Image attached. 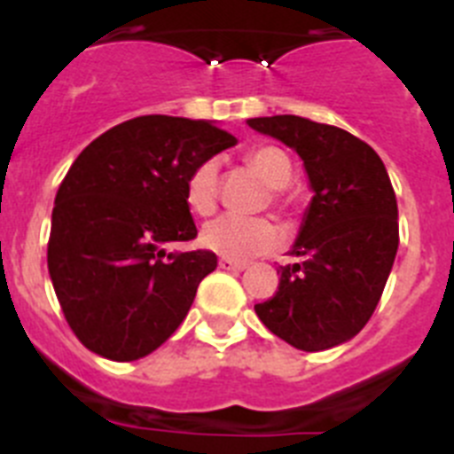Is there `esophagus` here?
I'll return each mask as SVG.
<instances>
[{"instance_id": "esophagus-1", "label": "esophagus", "mask_w": 454, "mask_h": 454, "mask_svg": "<svg viewBox=\"0 0 454 454\" xmlns=\"http://www.w3.org/2000/svg\"><path fill=\"white\" fill-rule=\"evenodd\" d=\"M218 266L223 268V270H230V272H240V270H246L247 268V263H243V262H234V259H220L218 262Z\"/></svg>"}]
</instances>
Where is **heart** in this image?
I'll list each match as a JSON object with an SVG mask.
<instances>
[{"label": "heart", "instance_id": "b5f03b06", "mask_svg": "<svg viewBox=\"0 0 454 454\" xmlns=\"http://www.w3.org/2000/svg\"><path fill=\"white\" fill-rule=\"evenodd\" d=\"M246 161L252 170L270 188L272 204L277 208H288V198L284 186L291 182L293 168L291 159L275 145H256L246 154ZM220 168L215 159L200 163L191 172L186 182V204L192 214H214L220 192ZM202 246L224 259H254L266 252L275 250L279 243V231L268 218H236V215H220L204 224Z\"/></svg>", "mask_w": 454, "mask_h": 454}]
</instances>
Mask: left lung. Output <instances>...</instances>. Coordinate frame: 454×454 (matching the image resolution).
Wrapping results in <instances>:
<instances>
[{
  "label": "left lung",
  "instance_id": "8db88e82",
  "mask_svg": "<svg viewBox=\"0 0 454 454\" xmlns=\"http://www.w3.org/2000/svg\"><path fill=\"white\" fill-rule=\"evenodd\" d=\"M302 156L314 200L279 266L275 295L254 311L275 336L304 352L346 343L364 330L398 252V202L382 159L350 131L300 115L247 120Z\"/></svg>",
  "mask_w": 454,
  "mask_h": 454
}]
</instances>
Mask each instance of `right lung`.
Masks as SVG:
<instances>
[{"instance_id": "1", "label": "right lung", "mask_w": 454, "mask_h": 454, "mask_svg": "<svg viewBox=\"0 0 454 454\" xmlns=\"http://www.w3.org/2000/svg\"><path fill=\"white\" fill-rule=\"evenodd\" d=\"M236 145L204 120L140 115L95 138L56 192L47 268L70 330L95 355L136 362L186 318L211 250L168 254L198 227L186 182L200 163Z\"/></svg>"}]
</instances>
